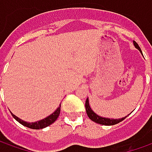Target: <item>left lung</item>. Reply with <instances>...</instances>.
<instances>
[{
	"mask_svg": "<svg viewBox=\"0 0 152 152\" xmlns=\"http://www.w3.org/2000/svg\"><path fill=\"white\" fill-rule=\"evenodd\" d=\"M133 44H134V46H135L136 48H137L138 50L141 51V48H140V46H138V44H137L136 41H133ZM86 114L88 115V117H89L90 119L92 121L96 122V123L101 124V125H105V126H112V125H115V124L119 123L121 121H122L125 118L127 117V115H126V116H125L123 118H121V119H110V118H105V117L99 116V115H96V114L91 110V106H90L88 98H87L86 101Z\"/></svg>",
	"mask_w": 152,
	"mask_h": 152,
	"instance_id": "1",
	"label": "left lung"
}]
</instances>
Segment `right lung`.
Returning a JSON list of instances; mask_svg holds the SVG:
<instances>
[{"mask_svg":"<svg viewBox=\"0 0 152 152\" xmlns=\"http://www.w3.org/2000/svg\"><path fill=\"white\" fill-rule=\"evenodd\" d=\"M61 104L59 105L58 108H57L51 115H48L46 118L41 120V121H38L37 122H26V121H22V120H20V118H18L17 116H15V115H13L12 113H11V115H12V116H13L18 122H20L21 125H23L25 126L31 128V129H37V130H39V129H42V128L46 127V126L51 125L53 122H55V121L58 118L59 115H60V112H61Z\"/></svg>","mask_w":152,"mask_h":152,"instance_id":"add662e5","label":"right lung"}]
</instances>
